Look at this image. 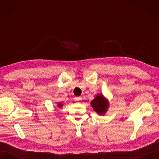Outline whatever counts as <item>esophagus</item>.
<instances>
[{
  "mask_svg": "<svg viewBox=\"0 0 159 159\" xmlns=\"http://www.w3.org/2000/svg\"><path fill=\"white\" fill-rule=\"evenodd\" d=\"M74 100H75L76 102H80V101L82 100V98L81 97H75L74 98Z\"/></svg>",
  "mask_w": 159,
  "mask_h": 159,
  "instance_id": "esophagus-1",
  "label": "esophagus"
}]
</instances>
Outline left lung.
<instances>
[{
    "instance_id": "8db88e82",
    "label": "left lung",
    "mask_w": 159,
    "mask_h": 159,
    "mask_svg": "<svg viewBox=\"0 0 159 159\" xmlns=\"http://www.w3.org/2000/svg\"><path fill=\"white\" fill-rule=\"evenodd\" d=\"M91 105L97 113L104 115L107 112L109 104V101L103 96L102 94L100 93L97 95L95 98L91 102Z\"/></svg>"
}]
</instances>
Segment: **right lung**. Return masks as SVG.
Segmentation results:
<instances>
[{
	"mask_svg": "<svg viewBox=\"0 0 159 159\" xmlns=\"http://www.w3.org/2000/svg\"><path fill=\"white\" fill-rule=\"evenodd\" d=\"M62 106H63V104L61 103H59L58 104H57V107H59V108H61Z\"/></svg>",
	"mask_w": 159,
	"mask_h": 159,
	"instance_id": "add662e5",
	"label": "right lung"
}]
</instances>
